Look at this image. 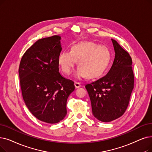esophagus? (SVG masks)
Returning <instances> with one entry per match:
<instances>
[{
	"label": "esophagus",
	"instance_id": "obj_1",
	"mask_svg": "<svg viewBox=\"0 0 152 152\" xmlns=\"http://www.w3.org/2000/svg\"><path fill=\"white\" fill-rule=\"evenodd\" d=\"M81 84L78 82H75V86L76 88H79L81 87Z\"/></svg>",
	"mask_w": 152,
	"mask_h": 152
}]
</instances>
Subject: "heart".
<instances>
[{
  "mask_svg": "<svg viewBox=\"0 0 152 152\" xmlns=\"http://www.w3.org/2000/svg\"><path fill=\"white\" fill-rule=\"evenodd\" d=\"M110 60V53L104 45L91 42H83L72 46L71 51H63L59 55L58 63L65 74H70L77 61L78 68L74 77L84 76L92 79L101 76L107 68Z\"/></svg>",
  "mask_w": 152,
  "mask_h": 152,
  "instance_id": "1",
  "label": "heart"
}]
</instances>
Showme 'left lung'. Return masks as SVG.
<instances>
[{
	"label": "left lung",
	"instance_id": "left-lung-1",
	"mask_svg": "<svg viewBox=\"0 0 152 152\" xmlns=\"http://www.w3.org/2000/svg\"><path fill=\"white\" fill-rule=\"evenodd\" d=\"M111 39L115 53L111 68L105 76L85 86L92 114L104 122L113 121L124 114L134 84L130 56L115 39Z\"/></svg>",
	"mask_w": 152,
	"mask_h": 152
}]
</instances>
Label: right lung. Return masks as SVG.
<instances>
[{"label":"right lung","instance_id":"add662e5","mask_svg":"<svg viewBox=\"0 0 152 152\" xmlns=\"http://www.w3.org/2000/svg\"><path fill=\"white\" fill-rule=\"evenodd\" d=\"M60 40L58 35L38 39L23 55L18 69L26 106L38 120L48 124L65 117L68 97L75 89L74 82L59 72Z\"/></svg>","mask_w":152,"mask_h":152}]
</instances>
